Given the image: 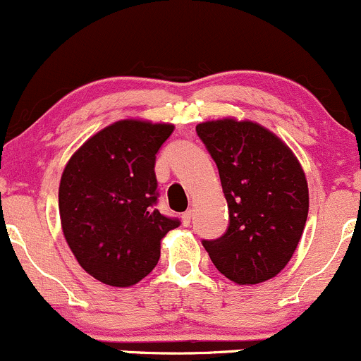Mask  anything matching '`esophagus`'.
Wrapping results in <instances>:
<instances>
[{"label":"esophagus","instance_id":"obj_1","mask_svg":"<svg viewBox=\"0 0 361 361\" xmlns=\"http://www.w3.org/2000/svg\"><path fill=\"white\" fill-rule=\"evenodd\" d=\"M193 219V212L192 210H186V212L181 215V221H183V226H190V222H192Z\"/></svg>","mask_w":361,"mask_h":361}]
</instances>
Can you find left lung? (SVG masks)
I'll return each instance as SVG.
<instances>
[{
    "label": "left lung",
    "instance_id": "1",
    "mask_svg": "<svg viewBox=\"0 0 361 361\" xmlns=\"http://www.w3.org/2000/svg\"><path fill=\"white\" fill-rule=\"evenodd\" d=\"M215 161L229 209L222 238L202 241L224 276L256 285L287 267L304 233L309 188L299 159L271 130L251 120L197 126Z\"/></svg>",
    "mask_w": 361,
    "mask_h": 361
}]
</instances>
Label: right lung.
Segmentation results:
<instances>
[{"label": "right lung", "mask_w": 361, "mask_h": 361, "mask_svg": "<svg viewBox=\"0 0 361 361\" xmlns=\"http://www.w3.org/2000/svg\"><path fill=\"white\" fill-rule=\"evenodd\" d=\"M175 126L126 118L86 140L66 164L59 215L66 243L86 273L130 287L154 270L161 239L180 226L156 209V154Z\"/></svg>", "instance_id": "1"}]
</instances>
